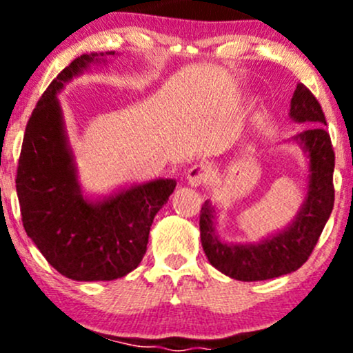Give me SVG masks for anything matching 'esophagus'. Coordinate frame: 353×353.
Instances as JSON below:
<instances>
[{
	"label": "esophagus",
	"mask_w": 353,
	"mask_h": 353,
	"mask_svg": "<svg viewBox=\"0 0 353 353\" xmlns=\"http://www.w3.org/2000/svg\"><path fill=\"white\" fill-rule=\"evenodd\" d=\"M209 176H210V169L208 165L196 164L189 169L185 179H188V184L190 188H199V185H202L209 179Z\"/></svg>",
	"instance_id": "1"
}]
</instances>
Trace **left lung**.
<instances>
[{
  "label": "left lung",
  "mask_w": 353,
  "mask_h": 353,
  "mask_svg": "<svg viewBox=\"0 0 353 353\" xmlns=\"http://www.w3.org/2000/svg\"><path fill=\"white\" fill-rule=\"evenodd\" d=\"M290 119L307 123L301 134L289 139L307 157L309 185L305 199L292 222L282 230L252 244L224 242L216 232V208L205 201L201 209V242L210 265L242 282L267 281L295 272L305 264L334 209L335 154L323 125L325 116L314 94L302 83L290 99Z\"/></svg>",
  "instance_id": "left-lung-1"
}]
</instances>
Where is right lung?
<instances>
[{"mask_svg": "<svg viewBox=\"0 0 353 353\" xmlns=\"http://www.w3.org/2000/svg\"><path fill=\"white\" fill-rule=\"evenodd\" d=\"M111 56L116 52L81 54L48 86L28 121L16 176L28 237L59 274L78 282L114 281L134 270L154 216L176 189V181L161 177L109 196L83 194L58 94Z\"/></svg>", "mask_w": 353, "mask_h": 353, "instance_id": "1", "label": "right lung"}]
</instances>
